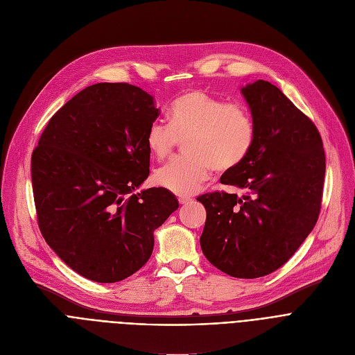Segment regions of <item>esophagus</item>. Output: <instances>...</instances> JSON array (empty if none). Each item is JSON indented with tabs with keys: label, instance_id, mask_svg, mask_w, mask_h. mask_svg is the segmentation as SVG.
Instances as JSON below:
<instances>
[{
	"label": "esophagus",
	"instance_id": "obj_1",
	"mask_svg": "<svg viewBox=\"0 0 355 355\" xmlns=\"http://www.w3.org/2000/svg\"><path fill=\"white\" fill-rule=\"evenodd\" d=\"M190 201H191L190 197H184V196H182V197H178V202H180V204H187V202H190Z\"/></svg>",
	"mask_w": 355,
	"mask_h": 355
}]
</instances>
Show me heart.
Segmentation results:
<instances>
[{
    "label": "heart",
    "instance_id": "1",
    "mask_svg": "<svg viewBox=\"0 0 355 355\" xmlns=\"http://www.w3.org/2000/svg\"><path fill=\"white\" fill-rule=\"evenodd\" d=\"M255 139L250 111L239 103H225L194 89L175 98L168 110V125L148 127L146 144L157 161H164L184 141L187 154L154 173V182L178 196L197 193L212 171H230L248 157Z\"/></svg>",
    "mask_w": 355,
    "mask_h": 355
}]
</instances>
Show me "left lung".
Masks as SVG:
<instances>
[{
    "label": "left lung",
    "mask_w": 355,
    "mask_h": 355,
    "mask_svg": "<svg viewBox=\"0 0 355 355\" xmlns=\"http://www.w3.org/2000/svg\"><path fill=\"white\" fill-rule=\"evenodd\" d=\"M241 94L255 124L254 146L220 181L243 196L217 191L197 198L207 211L200 244L223 272L258 278L286 264L313 231L325 154L314 123L279 88L257 80Z\"/></svg>",
    "instance_id": "1"
}]
</instances>
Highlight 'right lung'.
<instances>
[{
    "label": "right lung",
    "mask_w": 355,
    "mask_h": 355,
    "mask_svg": "<svg viewBox=\"0 0 355 355\" xmlns=\"http://www.w3.org/2000/svg\"><path fill=\"white\" fill-rule=\"evenodd\" d=\"M158 115L139 87L94 84L53 115L33 153L42 237L91 281L137 272L153 254L154 231L178 208L161 187L135 193L150 175L146 135Z\"/></svg>",
    "instance_id": "1"
}]
</instances>
